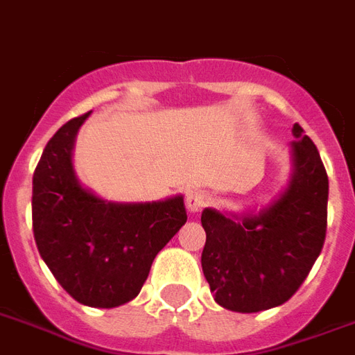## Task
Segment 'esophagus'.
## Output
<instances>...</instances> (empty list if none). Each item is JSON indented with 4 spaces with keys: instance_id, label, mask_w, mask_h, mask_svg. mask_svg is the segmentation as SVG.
Returning <instances> with one entry per match:
<instances>
[{
    "instance_id": "obj_1",
    "label": "esophagus",
    "mask_w": 355,
    "mask_h": 355,
    "mask_svg": "<svg viewBox=\"0 0 355 355\" xmlns=\"http://www.w3.org/2000/svg\"><path fill=\"white\" fill-rule=\"evenodd\" d=\"M209 194L206 191H200V189H194L187 194V207L191 213H198L202 211L204 207L209 204Z\"/></svg>"
}]
</instances>
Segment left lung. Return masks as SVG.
Here are the masks:
<instances>
[{
    "label": "left lung",
    "instance_id": "left-lung-1",
    "mask_svg": "<svg viewBox=\"0 0 355 355\" xmlns=\"http://www.w3.org/2000/svg\"><path fill=\"white\" fill-rule=\"evenodd\" d=\"M288 189L257 215L202 211V269L220 307L258 313L297 292L322 252L327 228L326 168L313 140L295 123Z\"/></svg>",
    "mask_w": 355,
    "mask_h": 355
}]
</instances>
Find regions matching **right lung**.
Segmentation results:
<instances>
[{
    "mask_svg": "<svg viewBox=\"0 0 355 355\" xmlns=\"http://www.w3.org/2000/svg\"><path fill=\"white\" fill-rule=\"evenodd\" d=\"M89 112L67 121L42 151L33 174V236L67 294L87 307L135 300L157 252L187 223L183 196L146 204L97 198L76 180L73 146Z\"/></svg>",
    "mask_w": 355,
    "mask_h": 355,
    "instance_id": "obj_1",
    "label": "right lung"
}]
</instances>
